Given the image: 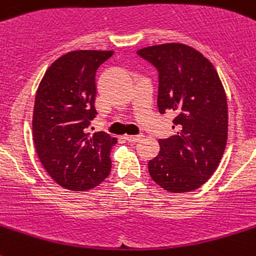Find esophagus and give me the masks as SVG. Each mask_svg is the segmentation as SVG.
<instances>
[{
	"mask_svg": "<svg viewBox=\"0 0 256 256\" xmlns=\"http://www.w3.org/2000/svg\"><path fill=\"white\" fill-rule=\"evenodd\" d=\"M142 138H143L142 135H126V136H124V139L128 142H130V143H136V142L140 140Z\"/></svg>",
	"mask_w": 256,
	"mask_h": 256,
	"instance_id": "esophagus-1",
	"label": "esophagus"
}]
</instances>
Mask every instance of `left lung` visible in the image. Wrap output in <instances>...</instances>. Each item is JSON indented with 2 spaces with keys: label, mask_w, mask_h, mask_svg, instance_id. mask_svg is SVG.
Wrapping results in <instances>:
<instances>
[{
  "label": "left lung",
  "mask_w": 256,
  "mask_h": 256,
  "mask_svg": "<svg viewBox=\"0 0 256 256\" xmlns=\"http://www.w3.org/2000/svg\"><path fill=\"white\" fill-rule=\"evenodd\" d=\"M158 72V112H174L177 134L160 139L150 176L169 192L199 188L218 169L228 139V102L216 68L200 52L180 42L136 52Z\"/></svg>",
  "instance_id": "obj_1"
}]
</instances>
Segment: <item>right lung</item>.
<instances>
[{"label":"right lung","mask_w":256,"mask_h":256,"mask_svg":"<svg viewBox=\"0 0 256 256\" xmlns=\"http://www.w3.org/2000/svg\"><path fill=\"white\" fill-rule=\"evenodd\" d=\"M113 50H74L56 60L35 98L32 136L48 174L72 191L96 188L110 173L117 139L86 128L96 117L95 75Z\"/></svg>","instance_id":"1"}]
</instances>
